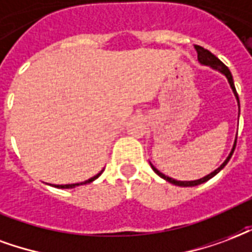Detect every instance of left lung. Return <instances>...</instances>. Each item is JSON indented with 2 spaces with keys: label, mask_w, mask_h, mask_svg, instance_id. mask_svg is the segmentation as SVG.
I'll return each instance as SVG.
<instances>
[{
  "label": "left lung",
  "mask_w": 252,
  "mask_h": 252,
  "mask_svg": "<svg viewBox=\"0 0 252 252\" xmlns=\"http://www.w3.org/2000/svg\"><path fill=\"white\" fill-rule=\"evenodd\" d=\"M194 49L197 51V60H199L200 64H203V65H208V67L214 68V69H216V71H219V72H221L227 78V80H228L229 86H231V88H232V93H234L235 98H236V100H238V106H239V113H240V104H239V96H238V94H236V90H235V84H234V79H232V75H231V71L228 69V67L227 65H224L221 62H220L219 59L215 56L214 53H211L208 51V49L203 48V47H200V45H194ZM235 146H236V138H235V142H234V146H232V150H231V153L228 154V157L225 158V161H224L223 164L220 165L219 168L215 169L212 173L207 174L205 177H203V179L200 180H193V181H179V180H174L172 179V177H169V176H165L164 173H161L158 169L154 168V165L150 164V166H152V169H153L156 173L158 174L161 179L166 180L168 183H170V184L173 185H179V187H196V185H200L203 184V183H205V181H208L209 179H212L214 176H216V174L219 173L220 170L227 165V162L229 161V158H231V156H232V153H234L235 150Z\"/></svg>",
  "instance_id": "1"
}]
</instances>
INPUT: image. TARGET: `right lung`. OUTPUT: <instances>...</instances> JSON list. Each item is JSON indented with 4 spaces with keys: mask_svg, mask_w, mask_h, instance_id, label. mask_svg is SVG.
Listing matches in <instances>:
<instances>
[{
    "mask_svg": "<svg viewBox=\"0 0 252 252\" xmlns=\"http://www.w3.org/2000/svg\"><path fill=\"white\" fill-rule=\"evenodd\" d=\"M102 172L103 170H100L98 174H95L94 177H91V179L86 180V181H83V183H76V184H65V185H52V187H56V188H60V189H69V188H75V187H79V185H84V184H90V183H93L94 180H96L102 174Z\"/></svg>",
    "mask_w": 252,
    "mask_h": 252,
    "instance_id": "1",
    "label": "right lung"
}]
</instances>
